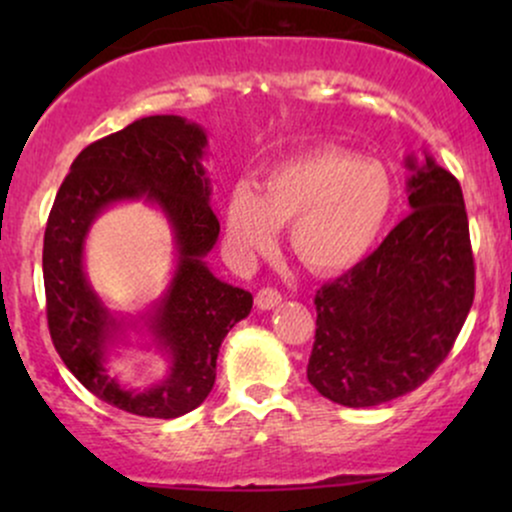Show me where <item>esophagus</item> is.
Instances as JSON below:
<instances>
[{
    "label": "esophagus",
    "instance_id": "34e87169",
    "mask_svg": "<svg viewBox=\"0 0 512 512\" xmlns=\"http://www.w3.org/2000/svg\"><path fill=\"white\" fill-rule=\"evenodd\" d=\"M255 303L260 310H272L281 303V293L276 289H260L255 296Z\"/></svg>",
    "mask_w": 512,
    "mask_h": 512
}]
</instances>
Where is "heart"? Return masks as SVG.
I'll return each instance as SVG.
<instances>
[{
  "label": "heart",
  "mask_w": 512,
  "mask_h": 512,
  "mask_svg": "<svg viewBox=\"0 0 512 512\" xmlns=\"http://www.w3.org/2000/svg\"><path fill=\"white\" fill-rule=\"evenodd\" d=\"M395 204L387 170L339 149H315L267 170L260 192L238 182L228 195L233 250L252 255L272 245L291 221V248L315 272H342L361 262L383 236Z\"/></svg>",
  "instance_id": "obj_1"
}]
</instances>
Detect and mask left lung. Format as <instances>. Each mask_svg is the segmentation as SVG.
<instances>
[{
  "instance_id": "8db88e82",
  "label": "left lung",
  "mask_w": 512,
  "mask_h": 512,
  "mask_svg": "<svg viewBox=\"0 0 512 512\" xmlns=\"http://www.w3.org/2000/svg\"><path fill=\"white\" fill-rule=\"evenodd\" d=\"M411 214L349 272L315 293L308 380L344 407H378L424 385L474 301L460 182L431 156L407 158Z\"/></svg>"
}]
</instances>
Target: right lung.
<instances>
[{"label":"right lung","mask_w":512,"mask_h":512,"mask_svg":"<svg viewBox=\"0 0 512 512\" xmlns=\"http://www.w3.org/2000/svg\"><path fill=\"white\" fill-rule=\"evenodd\" d=\"M204 146V129L178 115L142 117L88 144L74 158L45 228V301L57 354L88 392L149 419H175L207 399L223 337L252 308L250 291L216 279L204 262L221 231L209 207ZM129 198L158 203L179 248L174 281L147 316L171 370L163 384L144 393L127 391L104 370L107 346L124 331V321L104 308L83 272L90 223L110 203Z\"/></svg>","instance_id":"add662e5"}]
</instances>
